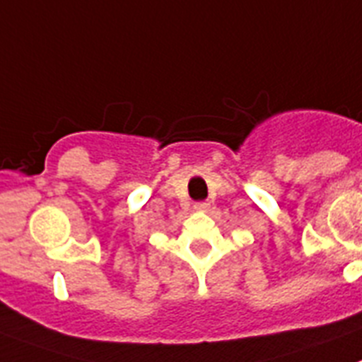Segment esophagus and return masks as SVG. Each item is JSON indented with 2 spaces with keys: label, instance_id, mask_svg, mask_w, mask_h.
<instances>
[{
  "label": "esophagus",
  "instance_id": "34e87169",
  "mask_svg": "<svg viewBox=\"0 0 362 362\" xmlns=\"http://www.w3.org/2000/svg\"><path fill=\"white\" fill-rule=\"evenodd\" d=\"M193 208H195L197 211H208L209 204H208V202H197V204L193 206Z\"/></svg>",
  "mask_w": 362,
  "mask_h": 362
}]
</instances>
